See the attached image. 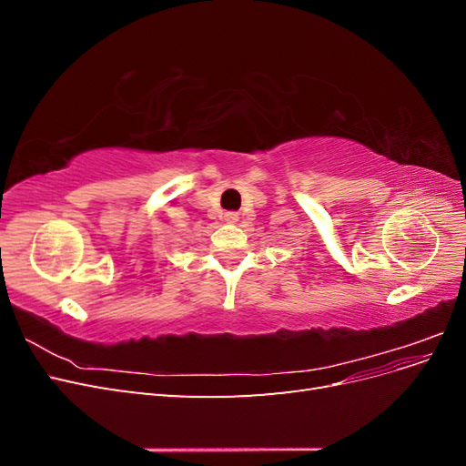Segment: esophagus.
<instances>
[{"instance_id": "1", "label": "esophagus", "mask_w": 466, "mask_h": 466, "mask_svg": "<svg viewBox=\"0 0 466 466\" xmlns=\"http://www.w3.org/2000/svg\"><path fill=\"white\" fill-rule=\"evenodd\" d=\"M223 219L228 221V223H237L238 221V214H237V211H225Z\"/></svg>"}]
</instances>
